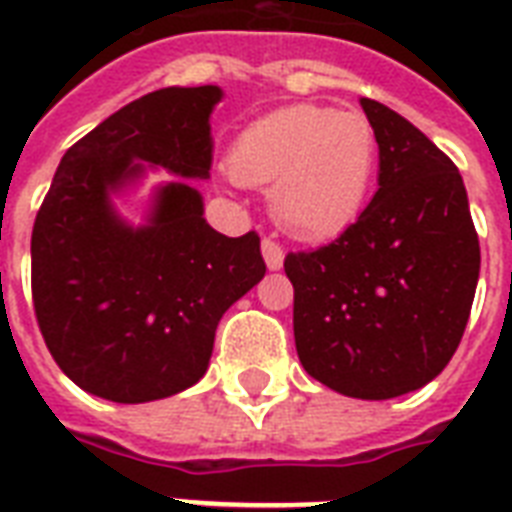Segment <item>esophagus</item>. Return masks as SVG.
<instances>
[{
	"label": "esophagus",
	"instance_id": "1",
	"mask_svg": "<svg viewBox=\"0 0 512 512\" xmlns=\"http://www.w3.org/2000/svg\"><path fill=\"white\" fill-rule=\"evenodd\" d=\"M263 257H265V265L271 268V271H279L281 265H284V249L276 239H263Z\"/></svg>",
	"mask_w": 512,
	"mask_h": 512
}]
</instances>
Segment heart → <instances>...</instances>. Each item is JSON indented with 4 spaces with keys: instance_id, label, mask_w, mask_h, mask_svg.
<instances>
[{
    "instance_id": "1",
    "label": "heart",
    "mask_w": 512,
    "mask_h": 512,
    "mask_svg": "<svg viewBox=\"0 0 512 512\" xmlns=\"http://www.w3.org/2000/svg\"><path fill=\"white\" fill-rule=\"evenodd\" d=\"M380 167V140L361 111L276 108L236 135L228 170L239 183L271 185L276 223L297 239H335L356 223Z\"/></svg>"
}]
</instances>
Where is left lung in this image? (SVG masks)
Segmentation results:
<instances>
[{
	"instance_id": "obj_1",
	"label": "left lung",
	"mask_w": 512,
	"mask_h": 512,
	"mask_svg": "<svg viewBox=\"0 0 512 512\" xmlns=\"http://www.w3.org/2000/svg\"><path fill=\"white\" fill-rule=\"evenodd\" d=\"M380 140L377 193L348 231L284 260L295 345L313 380L385 401L428 385L460 345L481 247L460 170L412 122L361 98Z\"/></svg>"
}]
</instances>
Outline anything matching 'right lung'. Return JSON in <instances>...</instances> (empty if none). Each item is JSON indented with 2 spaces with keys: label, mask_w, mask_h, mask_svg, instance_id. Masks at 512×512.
Returning <instances> with one entry per match:
<instances>
[{
  "label": "right lung",
  "mask_w": 512,
  "mask_h": 512,
  "mask_svg": "<svg viewBox=\"0 0 512 512\" xmlns=\"http://www.w3.org/2000/svg\"><path fill=\"white\" fill-rule=\"evenodd\" d=\"M215 84L132 100L68 148L31 233L42 337L68 380L116 404L175 396L204 377L223 313L265 276L255 231L228 239L188 180L212 167ZM167 169L143 226L110 193Z\"/></svg>",
  "instance_id": "right-lung-1"
}]
</instances>
